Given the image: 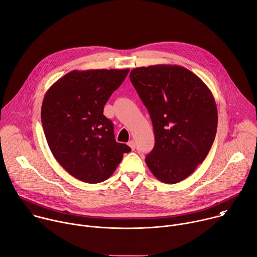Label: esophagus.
I'll use <instances>...</instances> for the list:
<instances>
[{"instance_id":"1","label":"esophagus","mask_w":257,"mask_h":257,"mask_svg":"<svg viewBox=\"0 0 257 257\" xmlns=\"http://www.w3.org/2000/svg\"><path fill=\"white\" fill-rule=\"evenodd\" d=\"M128 145L130 146V148H131V150H135V148H136V144H135V141L134 140H130L129 142H128Z\"/></svg>"}]
</instances>
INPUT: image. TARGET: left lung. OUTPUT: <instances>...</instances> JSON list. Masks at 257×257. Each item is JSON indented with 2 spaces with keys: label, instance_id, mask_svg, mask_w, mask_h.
I'll list each match as a JSON object with an SVG mask.
<instances>
[{
  "label": "left lung",
  "instance_id": "8db88e82",
  "mask_svg": "<svg viewBox=\"0 0 257 257\" xmlns=\"http://www.w3.org/2000/svg\"><path fill=\"white\" fill-rule=\"evenodd\" d=\"M130 80L154 125L156 144L146 165L167 184L186 179L204 161L215 137L217 108L212 92L179 65L134 68Z\"/></svg>",
  "mask_w": 257,
  "mask_h": 257
}]
</instances>
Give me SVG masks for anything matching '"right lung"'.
Masks as SVG:
<instances>
[{"label":"right lung","mask_w":257,"mask_h":257,"mask_svg":"<svg viewBox=\"0 0 257 257\" xmlns=\"http://www.w3.org/2000/svg\"><path fill=\"white\" fill-rule=\"evenodd\" d=\"M130 69L73 70L46 92L42 123L49 148L73 177L94 184L113 175L131 149L118 143L103 106Z\"/></svg>","instance_id":"right-lung-1"}]
</instances>
